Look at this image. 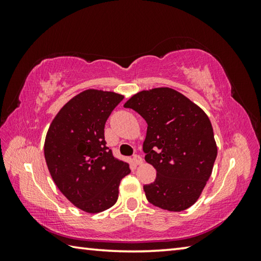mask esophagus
<instances>
[{"label": "esophagus", "mask_w": 261, "mask_h": 261, "mask_svg": "<svg viewBox=\"0 0 261 261\" xmlns=\"http://www.w3.org/2000/svg\"><path fill=\"white\" fill-rule=\"evenodd\" d=\"M132 162H134L135 165L139 166V165H141V163H143L144 161H143V158H141L140 155H134V158H132Z\"/></svg>", "instance_id": "1"}]
</instances>
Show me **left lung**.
I'll use <instances>...</instances> for the list:
<instances>
[{"label": "left lung", "mask_w": 261, "mask_h": 261, "mask_svg": "<svg viewBox=\"0 0 261 261\" xmlns=\"http://www.w3.org/2000/svg\"><path fill=\"white\" fill-rule=\"evenodd\" d=\"M124 107L147 123L145 160L156 169L155 180L144 185L147 200L170 212L189 208L200 197L218 155L208 116L169 87L141 91Z\"/></svg>", "instance_id": "obj_1"}]
</instances>
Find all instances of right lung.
Returning a JSON list of instances; mask_svg holds the SVG:
<instances>
[{
	"label": "right lung",
	"mask_w": 261,
	"mask_h": 261,
	"mask_svg": "<svg viewBox=\"0 0 261 261\" xmlns=\"http://www.w3.org/2000/svg\"><path fill=\"white\" fill-rule=\"evenodd\" d=\"M122 94L86 90L68 101L53 120L45 140V159L53 180L65 198L86 213L115 205L126 162L106 146L105 124Z\"/></svg>",
	"instance_id": "add662e5"
}]
</instances>
